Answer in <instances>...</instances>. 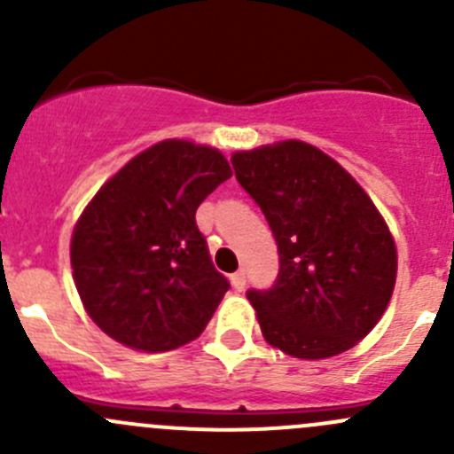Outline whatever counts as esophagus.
Instances as JSON below:
<instances>
[{
    "instance_id": "1",
    "label": "esophagus",
    "mask_w": 454,
    "mask_h": 454,
    "mask_svg": "<svg viewBox=\"0 0 454 454\" xmlns=\"http://www.w3.org/2000/svg\"><path fill=\"white\" fill-rule=\"evenodd\" d=\"M231 283H232V287H235L237 292H244L246 290V272H244V270H239V272L232 274Z\"/></svg>"
}]
</instances>
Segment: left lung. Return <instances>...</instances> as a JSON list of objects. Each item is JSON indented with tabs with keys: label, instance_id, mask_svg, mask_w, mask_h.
I'll return each instance as SVG.
<instances>
[{
	"label": "left lung",
	"instance_id": "1",
	"mask_svg": "<svg viewBox=\"0 0 454 454\" xmlns=\"http://www.w3.org/2000/svg\"><path fill=\"white\" fill-rule=\"evenodd\" d=\"M231 162L278 246L274 286L246 292L263 338L303 360L351 349L382 318L395 287V241L382 215L308 142L237 151Z\"/></svg>",
	"mask_w": 454,
	"mask_h": 454
}]
</instances>
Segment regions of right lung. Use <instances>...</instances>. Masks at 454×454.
Masks as SVG:
<instances>
[{
  "label": "right lung",
  "mask_w": 454,
  "mask_h": 454,
  "mask_svg": "<svg viewBox=\"0 0 454 454\" xmlns=\"http://www.w3.org/2000/svg\"><path fill=\"white\" fill-rule=\"evenodd\" d=\"M231 176L217 149L162 140L100 186L70 256L81 301L107 336L155 354L204 332L231 283L210 261L195 210Z\"/></svg>",
  "instance_id": "add662e5"
}]
</instances>
